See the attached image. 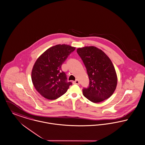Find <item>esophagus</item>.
Masks as SVG:
<instances>
[{"mask_svg":"<svg viewBox=\"0 0 145 145\" xmlns=\"http://www.w3.org/2000/svg\"><path fill=\"white\" fill-rule=\"evenodd\" d=\"M74 84H79V82L78 80H76V81L74 82Z\"/></svg>","mask_w":145,"mask_h":145,"instance_id":"34e87169","label":"esophagus"}]
</instances>
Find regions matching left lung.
<instances>
[{
	"instance_id": "obj_1",
	"label": "left lung",
	"mask_w": 145,
	"mask_h": 145,
	"mask_svg": "<svg viewBox=\"0 0 145 145\" xmlns=\"http://www.w3.org/2000/svg\"><path fill=\"white\" fill-rule=\"evenodd\" d=\"M77 52L82 58L89 77V87L83 94L93 103L108 99L117 86V76L112 61L102 50L94 46L78 48Z\"/></svg>"
}]
</instances>
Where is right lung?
I'll use <instances>...</instances> for the list:
<instances>
[{
    "label": "right lung",
    "mask_w": 145,
    "mask_h": 145,
    "mask_svg": "<svg viewBox=\"0 0 145 145\" xmlns=\"http://www.w3.org/2000/svg\"><path fill=\"white\" fill-rule=\"evenodd\" d=\"M75 48L69 45H57L47 49L35 62L31 72L32 82L35 89L45 98L57 99L72 84L67 81L61 66Z\"/></svg>",
    "instance_id": "obj_1"
}]
</instances>
